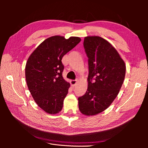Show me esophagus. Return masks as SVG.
<instances>
[{
	"label": "esophagus",
	"instance_id": "1",
	"mask_svg": "<svg viewBox=\"0 0 148 148\" xmlns=\"http://www.w3.org/2000/svg\"><path fill=\"white\" fill-rule=\"evenodd\" d=\"M77 79H73V80H71L70 83L71 86H75V85L77 84Z\"/></svg>",
	"mask_w": 148,
	"mask_h": 148
}]
</instances>
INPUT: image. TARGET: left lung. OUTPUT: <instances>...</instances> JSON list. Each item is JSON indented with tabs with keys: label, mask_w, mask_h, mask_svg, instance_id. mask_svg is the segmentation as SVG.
Instances as JSON below:
<instances>
[{
	"label": "left lung",
	"mask_w": 148,
	"mask_h": 148,
	"mask_svg": "<svg viewBox=\"0 0 148 148\" xmlns=\"http://www.w3.org/2000/svg\"><path fill=\"white\" fill-rule=\"evenodd\" d=\"M89 75L86 93L78 98L79 111L87 116L105 110L117 96L123 83L126 66L117 50L97 36L84 38Z\"/></svg>",
	"instance_id": "8db88e82"
}]
</instances>
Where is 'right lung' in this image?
<instances>
[{"label":"right lung","mask_w":148,"mask_h":148,"mask_svg":"<svg viewBox=\"0 0 148 148\" xmlns=\"http://www.w3.org/2000/svg\"><path fill=\"white\" fill-rule=\"evenodd\" d=\"M80 41L78 37L48 38L26 62L25 78L29 91L38 106L47 114H56L62 109L70 85L62 77V59Z\"/></svg>","instance_id":"right-lung-1"}]
</instances>
